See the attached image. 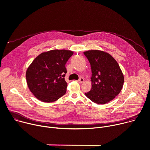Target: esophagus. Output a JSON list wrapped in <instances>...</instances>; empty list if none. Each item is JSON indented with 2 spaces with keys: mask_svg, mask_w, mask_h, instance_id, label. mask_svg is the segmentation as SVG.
Wrapping results in <instances>:
<instances>
[{
  "mask_svg": "<svg viewBox=\"0 0 150 150\" xmlns=\"http://www.w3.org/2000/svg\"><path fill=\"white\" fill-rule=\"evenodd\" d=\"M77 81H78L79 83H83L84 81V79L83 78H80Z\"/></svg>",
  "mask_w": 150,
  "mask_h": 150,
  "instance_id": "34e87169",
  "label": "esophagus"
}]
</instances>
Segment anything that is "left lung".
<instances>
[{
	"instance_id": "left-lung-1",
	"label": "left lung",
	"mask_w": 150,
	"mask_h": 150,
	"mask_svg": "<svg viewBox=\"0 0 150 150\" xmlns=\"http://www.w3.org/2000/svg\"><path fill=\"white\" fill-rule=\"evenodd\" d=\"M92 72L91 89L85 95L92 102L105 104L121 91L124 76L117 61L110 54L99 50L84 52Z\"/></svg>"
}]
</instances>
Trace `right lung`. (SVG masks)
Instances as JSON below:
<instances>
[{
	"label": "right lung",
	"mask_w": 150,
	"mask_h": 150,
	"mask_svg": "<svg viewBox=\"0 0 150 150\" xmlns=\"http://www.w3.org/2000/svg\"><path fill=\"white\" fill-rule=\"evenodd\" d=\"M69 50H54L41 53L26 71L29 88L34 96L44 102L57 100L66 93V63L73 55Z\"/></svg>",
	"instance_id": "obj_1"
}]
</instances>
